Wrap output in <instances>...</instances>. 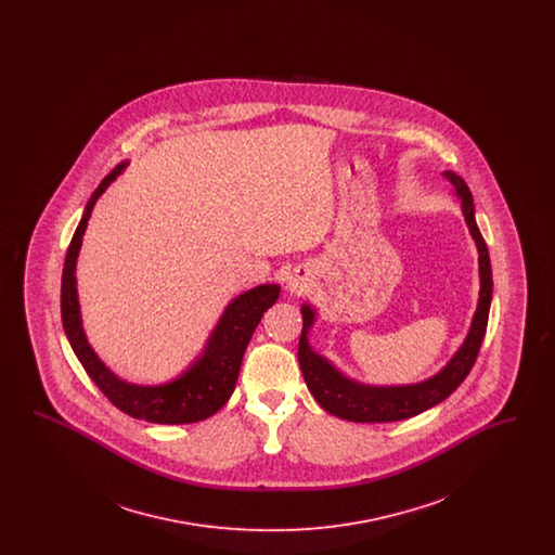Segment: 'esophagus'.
Wrapping results in <instances>:
<instances>
[{
    "mask_svg": "<svg viewBox=\"0 0 555 555\" xmlns=\"http://www.w3.org/2000/svg\"><path fill=\"white\" fill-rule=\"evenodd\" d=\"M314 287V274L308 266H297L287 279V289L295 295H304Z\"/></svg>",
    "mask_w": 555,
    "mask_h": 555,
    "instance_id": "esophagus-1",
    "label": "esophagus"
}]
</instances>
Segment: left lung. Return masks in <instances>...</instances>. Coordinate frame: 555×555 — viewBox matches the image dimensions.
I'll return each mask as SVG.
<instances>
[{
	"mask_svg": "<svg viewBox=\"0 0 555 555\" xmlns=\"http://www.w3.org/2000/svg\"><path fill=\"white\" fill-rule=\"evenodd\" d=\"M451 185L455 186V193L462 202L464 220L470 229V235L476 241L478 249V272H480V297L476 308L470 333L466 341L455 351L446 369L433 378L416 383V385H403V387H369L360 385L351 378L344 376L328 360L318 356L317 351L308 344V331L314 324V310L310 306H301L304 328L299 337V366L304 372L306 385L318 403L333 416H339L351 423H397L412 418L424 410L441 403L448 399L470 374L475 366L480 345L487 333V320L491 308V295H493V272L487 243L480 235L475 220V204L473 193L464 179H460L453 172H443Z\"/></svg>",
	"mask_w": 555,
	"mask_h": 555,
	"instance_id": "obj_1",
	"label": "left lung"
}]
</instances>
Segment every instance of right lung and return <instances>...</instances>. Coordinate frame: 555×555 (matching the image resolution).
<instances>
[{"mask_svg":"<svg viewBox=\"0 0 555 555\" xmlns=\"http://www.w3.org/2000/svg\"><path fill=\"white\" fill-rule=\"evenodd\" d=\"M129 162L118 164L87 202L85 214L66 251L62 272V324L68 341L73 345L82 369L100 391L125 414L139 421L156 424L199 423L216 414L233 396L237 385L238 370L247 344L264 317L266 310L279 299V285H260L235 297L222 318L218 320L208 339L204 353L175 380L156 387L131 385L118 378L98 353L87 344L80 324L79 299H77V258L80 243L91 218V210L109 183L127 168Z\"/></svg>","mask_w":555,"mask_h":555,"instance_id":"obj_1","label":"right lung"}]
</instances>
